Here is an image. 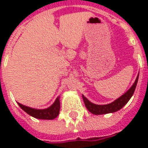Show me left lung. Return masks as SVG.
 <instances>
[{"mask_svg":"<svg viewBox=\"0 0 148 148\" xmlns=\"http://www.w3.org/2000/svg\"><path fill=\"white\" fill-rule=\"evenodd\" d=\"M138 75L137 77V78H136L134 84L132 87L124 95H122L121 97H120L119 98L117 99L116 101H114L112 103H109V104H106V105H97V104H95V103L90 102L83 95L82 97H83L85 107L90 113H92V114L96 115L104 114H108V113L116 112L117 110H119L120 109H121L128 102L129 100L131 99V97H132V95H134V92L135 90L136 86H137V84H138Z\"/></svg>","mask_w":148,"mask_h":148,"instance_id":"obj_1","label":"left lung"}]
</instances>
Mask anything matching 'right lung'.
<instances>
[{"label":"right lung","mask_w":148,"mask_h":148,"mask_svg":"<svg viewBox=\"0 0 148 148\" xmlns=\"http://www.w3.org/2000/svg\"><path fill=\"white\" fill-rule=\"evenodd\" d=\"M18 103L20 108L22 110H24L26 113H27L29 115H31L32 117L38 118V119H44V120H53L55 117H58L60 111V101L59 97L56 99L55 102L47 109L44 110H38V109H34V108H28L27 106H24L21 103Z\"/></svg>","instance_id":"obj_1"}]
</instances>
